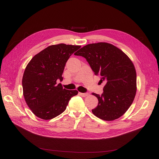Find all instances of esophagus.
I'll return each instance as SVG.
<instances>
[{
	"mask_svg": "<svg viewBox=\"0 0 159 159\" xmlns=\"http://www.w3.org/2000/svg\"><path fill=\"white\" fill-rule=\"evenodd\" d=\"M79 94H80V95H81L82 97H84L88 95V93H80Z\"/></svg>",
	"mask_w": 159,
	"mask_h": 159,
	"instance_id": "34e87169",
	"label": "esophagus"
}]
</instances>
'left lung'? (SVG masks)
Returning <instances> with one entry per match:
<instances>
[{
    "label": "left lung",
    "mask_w": 159,
    "mask_h": 159,
    "mask_svg": "<svg viewBox=\"0 0 159 159\" xmlns=\"http://www.w3.org/2000/svg\"><path fill=\"white\" fill-rule=\"evenodd\" d=\"M84 57L95 75L104 82L102 95L93 93L98 101L92 113L111 121L128 110L135 97L137 75L129 58L115 46L106 43L88 44L75 53Z\"/></svg>",
    "instance_id": "obj_1"
}]
</instances>
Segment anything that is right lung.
Returning <instances> with one entry per match:
<instances>
[{
    "label": "right lung",
    "instance_id": "right-lung-1",
    "mask_svg": "<svg viewBox=\"0 0 159 159\" xmlns=\"http://www.w3.org/2000/svg\"><path fill=\"white\" fill-rule=\"evenodd\" d=\"M80 46L60 44L49 46L32 58L22 77L23 95L32 112L39 118L52 119L66 109L77 90L63 89L64 67L70 56Z\"/></svg>",
    "mask_w": 159,
    "mask_h": 159
}]
</instances>
